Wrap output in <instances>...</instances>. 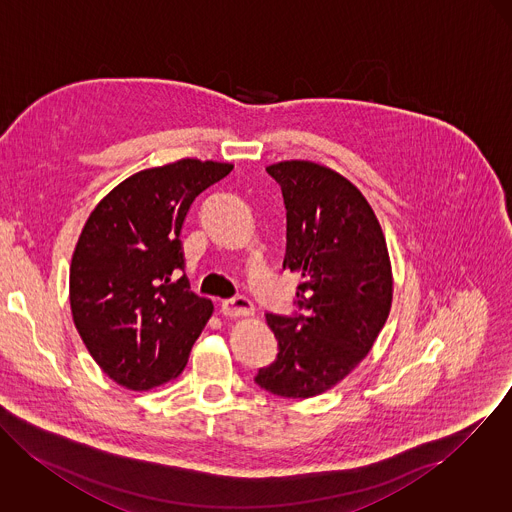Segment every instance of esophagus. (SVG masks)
Masks as SVG:
<instances>
[{"instance_id":"esophagus-1","label":"esophagus","mask_w":512,"mask_h":512,"mask_svg":"<svg viewBox=\"0 0 512 512\" xmlns=\"http://www.w3.org/2000/svg\"><path fill=\"white\" fill-rule=\"evenodd\" d=\"M220 308H222V314L226 317H249V315L255 314V308H253L251 300H247L243 296L224 300Z\"/></svg>"}]
</instances>
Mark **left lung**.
Masks as SVG:
<instances>
[{"mask_svg":"<svg viewBox=\"0 0 512 512\" xmlns=\"http://www.w3.org/2000/svg\"><path fill=\"white\" fill-rule=\"evenodd\" d=\"M267 173L286 206L282 267L302 278L296 296L306 315L267 314L278 354L255 382L306 399L331 390L370 353L392 308V263L372 206L347 177L304 159L278 161Z\"/></svg>","mask_w":512,"mask_h":512,"instance_id":"1","label":"left lung"}]
</instances>
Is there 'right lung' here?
<instances>
[{
    "label": "right lung",
    "instance_id": "obj_1",
    "mask_svg": "<svg viewBox=\"0 0 512 512\" xmlns=\"http://www.w3.org/2000/svg\"><path fill=\"white\" fill-rule=\"evenodd\" d=\"M232 163L177 159L124 179L89 214L70 265L81 341L118 386L177 378L214 306L191 292L181 228L193 200Z\"/></svg>",
    "mask_w": 512,
    "mask_h": 512
}]
</instances>
